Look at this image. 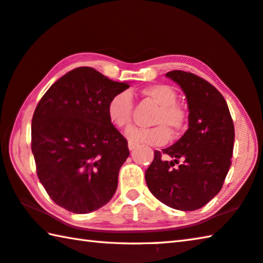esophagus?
Returning a JSON list of instances; mask_svg holds the SVG:
<instances>
[{
  "label": "esophagus",
  "mask_w": 263,
  "mask_h": 263,
  "mask_svg": "<svg viewBox=\"0 0 263 263\" xmlns=\"http://www.w3.org/2000/svg\"><path fill=\"white\" fill-rule=\"evenodd\" d=\"M128 148H129V150H134L136 148V143H134V142H132V141H129L128 142Z\"/></svg>",
  "instance_id": "34e87169"
}]
</instances>
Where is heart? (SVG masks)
<instances>
[{"mask_svg": "<svg viewBox=\"0 0 263 263\" xmlns=\"http://www.w3.org/2000/svg\"><path fill=\"white\" fill-rule=\"evenodd\" d=\"M142 94L160 106L154 118L157 127L150 129L132 128L127 132V139L134 143L152 145L165 144L170 139V132L180 130L186 122V111L180 107L178 94L169 85L158 84L142 89ZM107 116L113 126L119 129L130 127L133 120L132 94L123 91L110 99L107 105Z\"/></svg>", "mask_w": 263, "mask_h": 263, "instance_id": "b5f03b06", "label": "heart"}]
</instances>
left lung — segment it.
Returning <instances> with one entry per match:
<instances>
[{
	"label": "left lung",
	"mask_w": 263,
	"mask_h": 263,
	"mask_svg": "<svg viewBox=\"0 0 263 263\" xmlns=\"http://www.w3.org/2000/svg\"><path fill=\"white\" fill-rule=\"evenodd\" d=\"M165 76L185 93L189 129L170 147L155 150L145 182L150 192L169 208L195 211L221 190L232 163L234 124L225 99L209 81L178 70Z\"/></svg>",
	"instance_id": "obj_1"
}]
</instances>
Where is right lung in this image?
I'll use <instances>...</instances> for the list:
<instances>
[{
  "label": "right lung",
  "mask_w": 263,
  "mask_h": 263,
  "mask_svg": "<svg viewBox=\"0 0 263 263\" xmlns=\"http://www.w3.org/2000/svg\"><path fill=\"white\" fill-rule=\"evenodd\" d=\"M127 83L92 67H77L47 89L34 109L31 150L37 176L55 204L89 213L111 199L128 142L107 116V105Z\"/></svg>",
  "instance_id": "obj_1"
}]
</instances>
